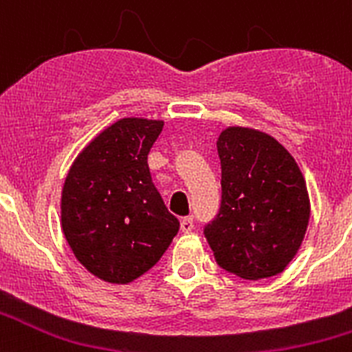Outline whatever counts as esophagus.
<instances>
[{"label": "esophagus", "instance_id": "34e87169", "mask_svg": "<svg viewBox=\"0 0 352 352\" xmlns=\"http://www.w3.org/2000/svg\"><path fill=\"white\" fill-rule=\"evenodd\" d=\"M179 227H182L183 232H190L194 229V220H192V217H183L179 220Z\"/></svg>", "mask_w": 352, "mask_h": 352}]
</instances>
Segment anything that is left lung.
<instances>
[{"label":"left lung","mask_w":352,"mask_h":352,"mask_svg":"<svg viewBox=\"0 0 352 352\" xmlns=\"http://www.w3.org/2000/svg\"><path fill=\"white\" fill-rule=\"evenodd\" d=\"M222 206L206 226L217 264L245 280L278 275L296 256L310 219L303 174L266 132L227 126L219 141Z\"/></svg>","instance_id":"obj_1"}]
</instances>
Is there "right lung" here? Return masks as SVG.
<instances>
[{
    "label": "right lung",
    "mask_w": 352,
    "mask_h": 352,
    "mask_svg": "<svg viewBox=\"0 0 352 352\" xmlns=\"http://www.w3.org/2000/svg\"><path fill=\"white\" fill-rule=\"evenodd\" d=\"M162 120L123 118L80 149L61 190V229L76 259L100 280L130 284L178 234L151 182L148 153Z\"/></svg>",
    "instance_id": "obj_1"
}]
</instances>
